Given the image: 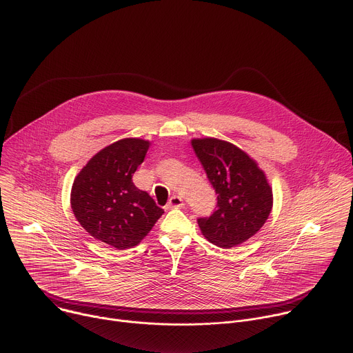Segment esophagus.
Listing matches in <instances>:
<instances>
[{
  "mask_svg": "<svg viewBox=\"0 0 353 353\" xmlns=\"http://www.w3.org/2000/svg\"><path fill=\"white\" fill-rule=\"evenodd\" d=\"M183 205H184V202H183L181 196L173 195V196L169 199V202H168V205H166V209H168V210H169V209H180V208H183Z\"/></svg>",
  "mask_w": 353,
  "mask_h": 353,
  "instance_id": "1",
  "label": "esophagus"
}]
</instances>
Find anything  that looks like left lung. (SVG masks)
I'll list each match as a JSON object with an SVG mask.
<instances>
[{
    "mask_svg": "<svg viewBox=\"0 0 353 353\" xmlns=\"http://www.w3.org/2000/svg\"><path fill=\"white\" fill-rule=\"evenodd\" d=\"M191 145L217 194L216 210L199 217L205 239L220 247L243 244L262 228L273 206V192L258 163L247 152L217 139H194Z\"/></svg>",
    "mask_w": 353,
    "mask_h": 353,
    "instance_id": "obj_1",
    "label": "left lung"
}]
</instances>
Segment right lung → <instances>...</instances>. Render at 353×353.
<instances>
[{
    "label": "right lung",
    "instance_id": "add662e5",
    "mask_svg": "<svg viewBox=\"0 0 353 353\" xmlns=\"http://www.w3.org/2000/svg\"><path fill=\"white\" fill-rule=\"evenodd\" d=\"M148 148L150 141L141 139L116 141L95 154L73 181L74 217L91 237L112 248L140 244L163 213L132 180Z\"/></svg>",
    "mask_w": 353,
    "mask_h": 353
}]
</instances>
